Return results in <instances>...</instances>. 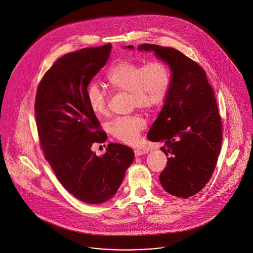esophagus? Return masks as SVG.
<instances>
[{"label": "esophagus", "mask_w": 253, "mask_h": 253, "mask_svg": "<svg viewBox=\"0 0 253 253\" xmlns=\"http://www.w3.org/2000/svg\"><path fill=\"white\" fill-rule=\"evenodd\" d=\"M147 153H148V150L143 149V148H136V149H134V155H135L136 157L142 156V155H145V154H147Z\"/></svg>", "instance_id": "1"}]
</instances>
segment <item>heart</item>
<instances>
[{
    "label": "heart",
    "mask_w": 253,
    "mask_h": 253,
    "mask_svg": "<svg viewBox=\"0 0 253 253\" xmlns=\"http://www.w3.org/2000/svg\"><path fill=\"white\" fill-rule=\"evenodd\" d=\"M106 82L115 91L131 94V106L145 111L159 108L168 96L171 84V72L162 60L146 63L136 60H121L110 67ZM87 102L92 112L103 117L108 113L107 94L101 85L93 83L87 88ZM146 127V121L138 116L120 117L111 122L113 136L127 144H134Z\"/></svg>",
    "instance_id": "b5f03b06"
}]
</instances>
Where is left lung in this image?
I'll return each instance as SVG.
<instances>
[{
	"label": "left lung",
	"instance_id": "left-lung-1",
	"mask_svg": "<svg viewBox=\"0 0 253 253\" xmlns=\"http://www.w3.org/2000/svg\"><path fill=\"white\" fill-rule=\"evenodd\" d=\"M138 49L155 51L172 72L165 104L147 137L162 141L161 150L170 155L159 175L164 190L188 198L210 181L220 154L223 125L215 95L204 69L180 51L150 43Z\"/></svg>",
	"mask_w": 253,
	"mask_h": 253
}]
</instances>
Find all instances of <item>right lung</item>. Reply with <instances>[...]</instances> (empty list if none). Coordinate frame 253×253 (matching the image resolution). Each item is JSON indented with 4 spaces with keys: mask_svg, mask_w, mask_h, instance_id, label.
<instances>
[{
    "mask_svg": "<svg viewBox=\"0 0 253 253\" xmlns=\"http://www.w3.org/2000/svg\"><path fill=\"white\" fill-rule=\"evenodd\" d=\"M112 44L62 56L38 85L37 130L41 148L60 184L79 200L99 204L111 199L132 164L130 147L110 143L97 157L93 145L107 139L87 102V87L108 60Z\"/></svg>",
    "mask_w": 253,
    "mask_h": 253,
    "instance_id": "obj_1",
    "label": "right lung"
}]
</instances>
